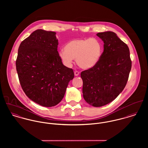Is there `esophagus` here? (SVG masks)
<instances>
[{"mask_svg": "<svg viewBox=\"0 0 148 148\" xmlns=\"http://www.w3.org/2000/svg\"><path fill=\"white\" fill-rule=\"evenodd\" d=\"M74 73H75V76H79V73H79V72H78V71H75Z\"/></svg>", "mask_w": 148, "mask_h": 148, "instance_id": "1", "label": "esophagus"}]
</instances>
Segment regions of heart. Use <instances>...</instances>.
Returning a JSON list of instances; mask_svg holds the SVG:
<instances>
[{"label": "heart", "mask_w": 148, "mask_h": 148, "mask_svg": "<svg viewBox=\"0 0 148 148\" xmlns=\"http://www.w3.org/2000/svg\"><path fill=\"white\" fill-rule=\"evenodd\" d=\"M103 53V45L95 39H76L67 42L64 49L59 52L64 64L71 66L75 59L77 64L83 69H89L97 63Z\"/></svg>", "instance_id": "heart-1"}]
</instances>
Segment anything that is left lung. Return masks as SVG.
<instances>
[{"label":"left lung","instance_id":"left-lung-1","mask_svg":"<svg viewBox=\"0 0 148 148\" xmlns=\"http://www.w3.org/2000/svg\"><path fill=\"white\" fill-rule=\"evenodd\" d=\"M104 42L99 62L81 73L85 101L95 107L113 101L124 89L132 68L129 49L113 32L96 34Z\"/></svg>","mask_w":148,"mask_h":148}]
</instances>
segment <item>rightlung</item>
<instances>
[{
	"label": "right lung",
	"mask_w": 148,
	"mask_h": 148,
	"mask_svg": "<svg viewBox=\"0 0 148 148\" xmlns=\"http://www.w3.org/2000/svg\"><path fill=\"white\" fill-rule=\"evenodd\" d=\"M56 32L37 29L24 39L18 49L16 71L27 96L45 107L63 99L73 71L62 63L58 51Z\"/></svg>",
	"instance_id": "1"
}]
</instances>
